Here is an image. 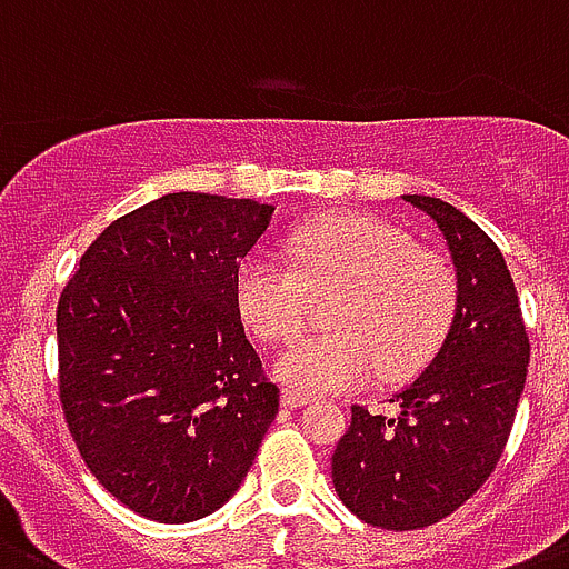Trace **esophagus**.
<instances>
[{"label": "esophagus", "mask_w": 569, "mask_h": 569, "mask_svg": "<svg viewBox=\"0 0 569 569\" xmlns=\"http://www.w3.org/2000/svg\"><path fill=\"white\" fill-rule=\"evenodd\" d=\"M312 402V396L303 393V390H295V388H286L283 390V405L286 408H303V405Z\"/></svg>", "instance_id": "esophagus-1"}]
</instances>
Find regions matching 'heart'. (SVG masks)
<instances>
[{
    "instance_id": "obj_1",
    "label": "heart",
    "mask_w": 569,
    "mask_h": 569,
    "mask_svg": "<svg viewBox=\"0 0 569 569\" xmlns=\"http://www.w3.org/2000/svg\"><path fill=\"white\" fill-rule=\"evenodd\" d=\"M292 267L269 254L242 257L233 303L260 341L292 338L309 292L341 283L329 309L332 332L303 336L280 352L274 373L303 393H336L419 373L455 327L460 286L451 262L370 213L309 219L286 237Z\"/></svg>"
}]
</instances>
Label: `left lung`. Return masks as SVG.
<instances>
[{
	"label": "left lung",
	"mask_w": 569,
	"mask_h": 569,
	"mask_svg": "<svg viewBox=\"0 0 569 569\" xmlns=\"http://www.w3.org/2000/svg\"><path fill=\"white\" fill-rule=\"evenodd\" d=\"M437 222L460 303L431 365L390 399L393 413L352 405L332 455L338 498L370 527L422 529L460 509L498 466L529 365L518 292L500 248L455 204L402 196Z\"/></svg>",
	"instance_id": "obj_1"
}]
</instances>
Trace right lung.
<instances>
[{
	"mask_svg": "<svg viewBox=\"0 0 569 569\" xmlns=\"http://www.w3.org/2000/svg\"><path fill=\"white\" fill-rule=\"evenodd\" d=\"M274 204L167 193L86 248L57 303L60 402L98 483L159 523L217 512L277 417L233 303Z\"/></svg>",
	"mask_w": 569,
	"mask_h": 569,
	"instance_id": "add662e5",
	"label": "right lung"
}]
</instances>
